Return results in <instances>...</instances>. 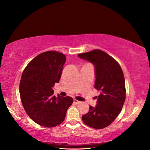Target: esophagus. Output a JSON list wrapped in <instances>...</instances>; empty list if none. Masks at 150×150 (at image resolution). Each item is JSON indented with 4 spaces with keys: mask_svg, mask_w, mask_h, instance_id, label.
Listing matches in <instances>:
<instances>
[{
    "mask_svg": "<svg viewBox=\"0 0 150 150\" xmlns=\"http://www.w3.org/2000/svg\"><path fill=\"white\" fill-rule=\"evenodd\" d=\"M74 103L75 104H79L81 102L79 101H78V100H76V99H74Z\"/></svg>",
    "mask_w": 150,
    "mask_h": 150,
    "instance_id": "34e87169",
    "label": "esophagus"
}]
</instances>
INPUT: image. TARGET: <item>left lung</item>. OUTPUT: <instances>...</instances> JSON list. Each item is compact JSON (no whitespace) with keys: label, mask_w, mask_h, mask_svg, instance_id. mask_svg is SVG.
I'll list each match as a JSON object with an SVG mask.
<instances>
[{"label":"left lung","mask_w":150,"mask_h":150,"mask_svg":"<svg viewBox=\"0 0 150 150\" xmlns=\"http://www.w3.org/2000/svg\"><path fill=\"white\" fill-rule=\"evenodd\" d=\"M78 57L91 62L94 66V88L100 91L97 104L89 106V111L82 116L84 123L95 129L111 125L118 115L126 99L125 80L121 67L108 54L99 49L78 54Z\"/></svg>","instance_id":"8db88e82"}]
</instances>
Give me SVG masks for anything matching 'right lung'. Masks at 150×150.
I'll return each instance as SVG.
<instances>
[{"label": "right lung", "instance_id": "obj_1", "mask_svg": "<svg viewBox=\"0 0 150 150\" xmlns=\"http://www.w3.org/2000/svg\"><path fill=\"white\" fill-rule=\"evenodd\" d=\"M66 60L62 53L44 52L34 58L22 74V104L28 116L40 126L52 128L62 123L73 103L71 97L53 95V87L60 80Z\"/></svg>", "mask_w": 150, "mask_h": 150}]
</instances>
